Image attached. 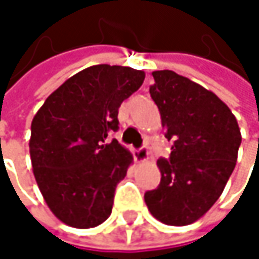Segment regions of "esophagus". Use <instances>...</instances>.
Instances as JSON below:
<instances>
[{
    "mask_svg": "<svg viewBox=\"0 0 259 259\" xmlns=\"http://www.w3.org/2000/svg\"><path fill=\"white\" fill-rule=\"evenodd\" d=\"M147 159H148V148L145 145H142L139 150L135 151V160L141 163V162H145Z\"/></svg>",
    "mask_w": 259,
    "mask_h": 259,
    "instance_id": "34e87169",
    "label": "esophagus"
}]
</instances>
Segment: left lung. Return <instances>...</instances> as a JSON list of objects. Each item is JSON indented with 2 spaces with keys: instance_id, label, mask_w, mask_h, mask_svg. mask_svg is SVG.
<instances>
[{
  "instance_id": "8db88e82",
  "label": "left lung",
  "mask_w": 259,
  "mask_h": 259,
  "mask_svg": "<svg viewBox=\"0 0 259 259\" xmlns=\"http://www.w3.org/2000/svg\"><path fill=\"white\" fill-rule=\"evenodd\" d=\"M150 96L159 108L169 159H159L160 184L144 195L150 213L165 225L184 227L202 218L231 177L241 133L231 109L211 91L172 70L151 73Z\"/></svg>"
}]
</instances>
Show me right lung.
Here are the masks:
<instances>
[{
  "instance_id": "right-lung-1",
  "label": "right lung",
  "mask_w": 259,
  "mask_h": 259,
  "mask_svg": "<svg viewBox=\"0 0 259 259\" xmlns=\"http://www.w3.org/2000/svg\"><path fill=\"white\" fill-rule=\"evenodd\" d=\"M132 67L99 64L58 87L31 123L29 156L51 211L73 228H94L112 211L115 187L133 160L109 136L118 108L144 82Z\"/></svg>"
}]
</instances>
